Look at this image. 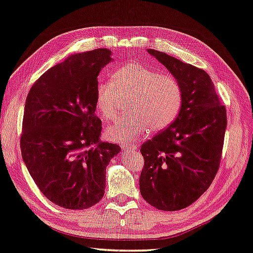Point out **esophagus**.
Listing matches in <instances>:
<instances>
[{"label":"esophagus","instance_id":"1","mask_svg":"<svg viewBox=\"0 0 253 253\" xmlns=\"http://www.w3.org/2000/svg\"><path fill=\"white\" fill-rule=\"evenodd\" d=\"M121 147L123 148L124 151H128V150H135L137 149V147L135 145H130V143H122Z\"/></svg>","mask_w":253,"mask_h":253}]
</instances>
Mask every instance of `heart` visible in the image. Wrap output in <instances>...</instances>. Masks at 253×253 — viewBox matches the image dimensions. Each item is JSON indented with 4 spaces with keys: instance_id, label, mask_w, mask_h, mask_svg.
<instances>
[{
    "instance_id": "b5f03b06",
    "label": "heart",
    "mask_w": 253,
    "mask_h": 253,
    "mask_svg": "<svg viewBox=\"0 0 253 253\" xmlns=\"http://www.w3.org/2000/svg\"><path fill=\"white\" fill-rule=\"evenodd\" d=\"M124 100H128L131 114L107 129L114 141L137 139L146 131L165 129L175 120L182 105L179 81L139 62L115 69L112 82H100L95 90V104L103 120L116 122L121 117Z\"/></svg>"
}]
</instances>
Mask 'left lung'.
I'll return each mask as SVG.
<instances>
[{
  "label": "left lung",
  "mask_w": 253,
  "mask_h": 253,
  "mask_svg": "<svg viewBox=\"0 0 253 253\" xmlns=\"http://www.w3.org/2000/svg\"><path fill=\"white\" fill-rule=\"evenodd\" d=\"M148 52L179 81L182 105L169 127L142 143L140 194L156 209L174 211L200 199L215 179L224 147L226 107L204 70L165 52Z\"/></svg>",
  "instance_id": "left-lung-1"
}]
</instances>
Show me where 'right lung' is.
Returning a JSON list of instances; mask_svg holds the SVG:
<instances>
[{"label": "right lung", "instance_id": "add662e5", "mask_svg": "<svg viewBox=\"0 0 253 253\" xmlns=\"http://www.w3.org/2000/svg\"><path fill=\"white\" fill-rule=\"evenodd\" d=\"M111 50L77 53L33 84L25 103L21 151L29 174L47 199L67 210H85L102 200L105 170L121 151L100 140L95 90Z\"/></svg>", "mask_w": 253, "mask_h": 253}]
</instances>
